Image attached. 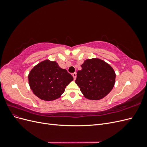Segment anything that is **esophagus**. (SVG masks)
I'll use <instances>...</instances> for the list:
<instances>
[{
	"mask_svg": "<svg viewBox=\"0 0 147 147\" xmlns=\"http://www.w3.org/2000/svg\"><path fill=\"white\" fill-rule=\"evenodd\" d=\"M72 76H73V77H74V80H75L76 79V78H77V73H73L72 74Z\"/></svg>",
	"mask_w": 147,
	"mask_h": 147,
	"instance_id": "obj_1",
	"label": "esophagus"
}]
</instances>
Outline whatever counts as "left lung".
<instances>
[{"instance_id":"obj_1","label":"left lung","mask_w":147,"mask_h":147,"mask_svg":"<svg viewBox=\"0 0 147 147\" xmlns=\"http://www.w3.org/2000/svg\"><path fill=\"white\" fill-rule=\"evenodd\" d=\"M75 83L84 97L90 100L103 99L112 91L115 83V74L110 64L98 58L88 59L81 65Z\"/></svg>"}]
</instances>
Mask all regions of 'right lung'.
Returning a JSON list of instances; mask_svg holds the SVG:
<instances>
[{
    "label": "right lung",
    "mask_w": 147,
    "mask_h": 147,
    "mask_svg": "<svg viewBox=\"0 0 147 147\" xmlns=\"http://www.w3.org/2000/svg\"><path fill=\"white\" fill-rule=\"evenodd\" d=\"M73 80L72 75L61 69L56 61L48 59L34 66L28 75L31 90L39 99L45 101L59 98Z\"/></svg>",
    "instance_id": "right-lung-1"
}]
</instances>
